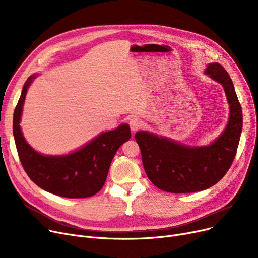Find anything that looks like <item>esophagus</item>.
Masks as SVG:
<instances>
[{"label":"esophagus","mask_w":258,"mask_h":258,"mask_svg":"<svg viewBox=\"0 0 258 258\" xmlns=\"http://www.w3.org/2000/svg\"><path fill=\"white\" fill-rule=\"evenodd\" d=\"M128 123H130L131 130H132L133 132L137 131V130L142 125L141 120H140L139 118H137V117H132V118L130 119V121H128Z\"/></svg>","instance_id":"esophagus-1"}]
</instances>
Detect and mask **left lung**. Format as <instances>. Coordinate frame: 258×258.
Returning <instances> with one entry per match:
<instances>
[{
    "mask_svg": "<svg viewBox=\"0 0 258 258\" xmlns=\"http://www.w3.org/2000/svg\"><path fill=\"white\" fill-rule=\"evenodd\" d=\"M205 74L223 86L230 110L224 132L211 144L189 146L144 131L135 135L147 177L161 190L172 194L205 190L222 180L235 158L242 112L233 83L218 62L209 63Z\"/></svg>",
    "mask_w": 258,
    "mask_h": 258,
    "instance_id": "1",
    "label": "left lung"
}]
</instances>
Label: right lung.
I'll use <instances>...</instances> for the list:
<instances>
[{"instance_id": "add662e5", "label": "right lung", "mask_w": 258, "mask_h": 258, "mask_svg": "<svg viewBox=\"0 0 258 258\" xmlns=\"http://www.w3.org/2000/svg\"><path fill=\"white\" fill-rule=\"evenodd\" d=\"M36 77L37 74H33L26 80L13 114V137L25 171L38 187L53 195L70 199L96 195L104 185L118 148L131 138L128 124L99 134L71 154L50 156L37 153L26 141L20 126L27 91Z\"/></svg>"}]
</instances>
